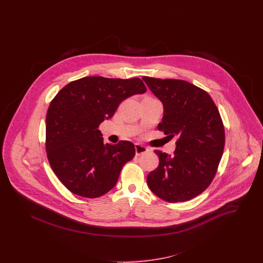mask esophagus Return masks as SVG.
I'll return each mask as SVG.
<instances>
[{
	"mask_svg": "<svg viewBox=\"0 0 263 263\" xmlns=\"http://www.w3.org/2000/svg\"><path fill=\"white\" fill-rule=\"evenodd\" d=\"M135 151H136V155L140 156V155H143V154L147 153L149 149L147 147H145V146H142L140 144H136L135 145Z\"/></svg>",
	"mask_w": 263,
	"mask_h": 263,
	"instance_id": "1",
	"label": "esophagus"
}]
</instances>
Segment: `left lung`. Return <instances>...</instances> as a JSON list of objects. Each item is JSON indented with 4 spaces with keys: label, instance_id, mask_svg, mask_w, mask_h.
I'll list each match as a JSON object with an SVG mask.
<instances>
[{
    "label": "left lung",
    "instance_id": "left-lung-1",
    "mask_svg": "<svg viewBox=\"0 0 263 263\" xmlns=\"http://www.w3.org/2000/svg\"><path fill=\"white\" fill-rule=\"evenodd\" d=\"M162 101L163 120L158 129L176 136L173 156L156 150L159 166L147 176L151 190L171 203L190 200L210 185L225 146V129L211 97L186 81L143 77Z\"/></svg>",
    "mask_w": 263,
    "mask_h": 263
}]
</instances>
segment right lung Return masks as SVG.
Instances as JSON below:
<instances>
[{"label":"right lung","mask_w":263,"mask_h":263,"mask_svg":"<svg viewBox=\"0 0 263 263\" xmlns=\"http://www.w3.org/2000/svg\"><path fill=\"white\" fill-rule=\"evenodd\" d=\"M147 90L139 78L85 77L52 100L46 114V153L54 174L76 195L97 198L112 189L135 156L134 144H104L99 126L121 101Z\"/></svg>","instance_id":"1"}]
</instances>
